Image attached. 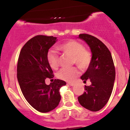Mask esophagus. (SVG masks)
Wrapping results in <instances>:
<instances>
[{
    "mask_svg": "<svg viewBox=\"0 0 130 130\" xmlns=\"http://www.w3.org/2000/svg\"><path fill=\"white\" fill-rule=\"evenodd\" d=\"M68 84H69L70 86H74V85H75V84H74V83H68Z\"/></svg>",
    "mask_w": 130,
    "mask_h": 130,
    "instance_id": "1",
    "label": "esophagus"
}]
</instances>
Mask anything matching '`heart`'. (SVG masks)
Instances as JSON below:
<instances>
[{
    "mask_svg": "<svg viewBox=\"0 0 130 130\" xmlns=\"http://www.w3.org/2000/svg\"><path fill=\"white\" fill-rule=\"evenodd\" d=\"M57 48L72 57V62L79 68L85 70L90 65L91 54L85 50L84 46L76 40H68L57 46ZM47 62L53 69H56L59 65V56L54 51H50L47 55ZM79 71L76 68H63L58 73V77L66 81H72L78 75Z\"/></svg>",
    "mask_w": 130,
    "mask_h": 130,
    "instance_id": "heart-1",
    "label": "heart"
}]
</instances>
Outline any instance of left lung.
<instances>
[{"label":"left lung","instance_id":"left-lung-1","mask_svg":"<svg viewBox=\"0 0 130 130\" xmlns=\"http://www.w3.org/2000/svg\"><path fill=\"white\" fill-rule=\"evenodd\" d=\"M90 47L91 62L87 70L80 77L86 83L90 80L91 85L85 86V92L78 97L80 105L91 111L96 112L107 103L112 92L116 71L111 54L108 47L96 37L88 34H79Z\"/></svg>","mask_w":130,"mask_h":130}]
</instances>
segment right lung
<instances>
[{
  "instance_id": "obj_1",
  "label": "right lung",
  "mask_w": 130,
  "mask_h": 130,
  "mask_svg": "<svg viewBox=\"0 0 130 130\" xmlns=\"http://www.w3.org/2000/svg\"><path fill=\"white\" fill-rule=\"evenodd\" d=\"M57 41V37L37 35L22 47L17 66V78L21 90L28 103L40 112H48L59 105L60 89L64 80L55 79L46 84V78H53L47 62L48 51Z\"/></svg>"
}]
</instances>
